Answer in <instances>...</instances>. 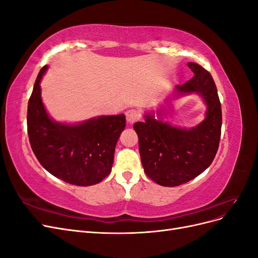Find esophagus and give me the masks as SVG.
I'll return each instance as SVG.
<instances>
[{
	"instance_id": "34e87169",
	"label": "esophagus",
	"mask_w": 258,
	"mask_h": 258,
	"mask_svg": "<svg viewBox=\"0 0 258 258\" xmlns=\"http://www.w3.org/2000/svg\"><path fill=\"white\" fill-rule=\"evenodd\" d=\"M126 118H127L128 123L132 124L140 118V114L137 110H128L126 112Z\"/></svg>"
}]
</instances>
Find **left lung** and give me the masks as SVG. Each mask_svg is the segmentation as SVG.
<instances>
[{"mask_svg":"<svg viewBox=\"0 0 258 258\" xmlns=\"http://www.w3.org/2000/svg\"><path fill=\"white\" fill-rule=\"evenodd\" d=\"M187 66L195 75L176 86V91L200 93L208 105L206 119L188 130L156 120L153 115L134 124L145 173L161 186H178L198 176L212 163L220 145L222 107L213 77L195 62Z\"/></svg>","mask_w":258,"mask_h":258,"instance_id":"8db88e82","label":"left lung"}]
</instances>
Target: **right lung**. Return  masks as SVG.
Here are the masks:
<instances>
[{
    "instance_id": "right-lung-1",
    "label": "right lung",
    "mask_w": 258,
    "mask_h": 258,
    "mask_svg": "<svg viewBox=\"0 0 258 258\" xmlns=\"http://www.w3.org/2000/svg\"><path fill=\"white\" fill-rule=\"evenodd\" d=\"M38 73L28 103L27 126L31 148L41 165L62 181L77 186L100 183L111 173L114 152L126 127L123 114L101 116L80 124L52 121L46 113Z\"/></svg>"
}]
</instances>
